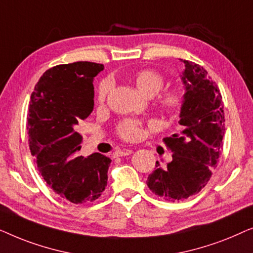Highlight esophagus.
<instances>
[{"mask_svg":"<svg viewBox=\"0 0 253 253\" xmlns=\"http://www.w3.org/2000/svg\"><path fill=\"white\" fill-rule=\"evenodd\" d=\"M131 153H132V151L131 150H117L115 151L114 155H115V157H126V155H129Z\"/></svg>","mask_w":253,"mask_h":253,"instance_id":"1","label":"esophagus"}]
</instances>
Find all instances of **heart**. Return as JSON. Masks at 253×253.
Wrapping results in <instances>:
<instances>
[{
	"mask_svg": "<svg viewBox=\"0 0 253 253\" xmlns=\"http://www.w3.org/2000/svg\"><path fill=\"white\" fill-rule=\"evenodd\" d=\"M134 85L137 88L145 95L153 96L154 94L160 91L162 86L165 84V78L158 71L150 70H140L134 75ZM113 84L109 79H105L101 82L98 89V100L100 102H103L112 91ZM184 101V89L179 86L170 87L166 89L159 96V105L164 110L168 113H174L181 108ZM117 133L120 134L123 139L134 140L140 136V124L137 121L126 120L120 126H117Z\"/></svg>",
	"mask_w": 253,
	"mask_h": 253,
	"instance_id": "obj_1",
	"label": "heart"
}]
</instances>
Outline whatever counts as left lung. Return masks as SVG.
Listing matches in <instances>:
<instances>
[{"mask_svg":"<svg viewBox=\"0 0 253 253\" xmlns=\"http://www.w3.org/2000/svg\"><path fill=\"white\" fill-rule=\"evenodd\" d=\"M184 101L179 131L164 138L172 159L162 168L159 161L147 178L155 195L167 202L189 198L205 188L219 161L224 134V113L219 88L199 64L181 60Z\"/></svg>","mask_w":253,"mask_h":253,"instance_id":"1","label":"left lung"}]
</instances>
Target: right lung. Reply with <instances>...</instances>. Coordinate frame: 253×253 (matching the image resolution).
Masks as SVG:
<instances>
[{
  "mask_svg": "<svg viewBox=\"0 0 253 253\" xmlns=\"http://www.w3.org/2000/svg\"><path fill=\"white\" fill-rule=\"evenodd\" d=\"M103 65L93 62L60 64L44 72L31 94L27 117L31 154L55 193L74 204L98 199L107 186L112 160L78 154L83 137L75 131L94 107L93 79Z\"/></svg>",
  "mask_w": 253,
  "mask_h": 253,
  "instance_id": "right-lung-1",
  "label": "right lung"
}]
</instances>
